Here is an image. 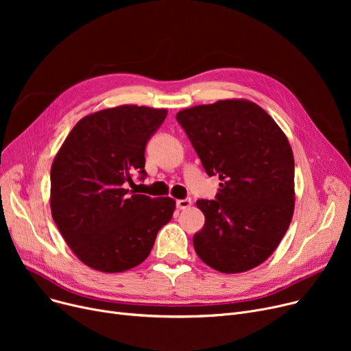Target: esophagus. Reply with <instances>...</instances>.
Segmentation results:
<instances>
[{"mask_svg": "<svg viewBox=\"0 0 351 351\" xmlns=\"http://www.w3.org/2000/svg\"><path fill=\"white\" fill-rule=\"evenodd\" d=\"M191 199H179V200H176V208L178 209H186V208H189L191 206Z\"/></svg>", "mask_w": 351, "mask_h": 351, "instance_id": "1", "label": "esophagus"}]
</instances>
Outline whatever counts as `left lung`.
<instances>
[{
    "instance_id": "obj_1",
    "label": "left lung",
    "mask_w": 351,
    "mask_h": 351,
    "mask_svg": "<svg viewBox=\"0 0 351 351\" xmlns=\"http://www.w3.org/2000/svg\"><path fill=\"white\" fill-rule=\"evenodd\" d=\"M176 121L209 176L215 200L199 199L205 225L193 234L197 256L222 273L263 263L279 246L294 209V159L282 129L250 101L183 109Z\"/></svg>"
}]
</instances>
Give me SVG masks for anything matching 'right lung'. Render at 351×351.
<instances>
[{
    "mask_svg": "<svg viewBox=\"0 0 351 351\" xmlns=\"http://www.w3.org/2000/svg\"><path fill=\"white\" fill-rule=\"evenodd\" d=\"M168 110L122 105L82 118L51 168V212L66 245L86 266L132 269L149 256L175 210L171 197L129 193L146 178L145 147Z\"/></svg>",
    "mask_w": 351,
    "mask_h": 351,
    "instance_id": "add662e5",
    "label": "right lung"
}]
</instances>
